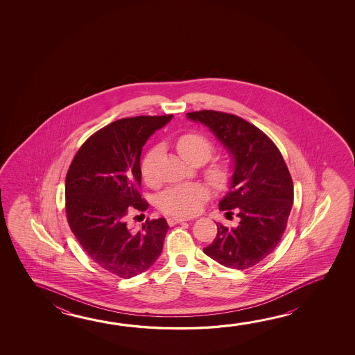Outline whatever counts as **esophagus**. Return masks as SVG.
Returning a JSON list of instances; mask_svg holds the SVG:
<instances>
[{
    "mask_svg": "<svg viewBox=\"0 0 355 355\" xmlns=\"http://www.w3.org/2000/svg\"><path fill=\"white\" fill-rule=\"evenodd\" d=\"M191 218L187 217H169L167 219V222H168L169 225H175V224L182 223V222H186V220H189Z\"/></svg>",
    "mask_w": 355,
    "mask_h": 355,
    "instance_id": "obj_1",
    "label": "esophagus"
}]
</instances>
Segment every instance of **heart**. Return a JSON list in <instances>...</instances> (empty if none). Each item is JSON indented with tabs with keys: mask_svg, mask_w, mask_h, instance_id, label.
I'll return each mask as SVG.
<instances>
[{
	"mask_svg": "<svg viewBox=\"0 0 355 355\" xmlns=\"http://www.w3.org/2000/svg\"><path fill=\"white\" fill-rule=\"evenodd\" d=\"M177 150L180 156L191 163L207 162L214 153V146L211 141L199 133H187L180 136L175 142ZM163 155V147L157 144L152 147L144 156L141 164V173L144 180L150 187L159 183L158 164ZM233 172L225 163H213L205 169V178L217 189H225L230 186ZM209 196V188L202 183H187L167 188L159 196V209L171 216L191 217L198 213L205 199Z\"/></svg>",
	"mask_w": 355,
	"mask_h": 355,
	"instance_id": "b5f03b06",
	"label": "heart"
}]
</instances>
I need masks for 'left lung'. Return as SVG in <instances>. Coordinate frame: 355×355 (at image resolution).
Here are the masks:
<instances>
[{
	"mask_svg": "<svg viewBox=\"0 0 355 355\" xmlns=\"http://www.w3.org/2000/svg\"><path fill=\"white\" fill-rule=\"evenodd\" d=\"M211 130L233 161L230 192L220 211L236 209L239 223H217L214 241L203 252L224 267L247 269L273 252L292 211L293 182L286 162L272 139L247 121L217 111L187 113Z\"/></svg>",
	"mask_w": 355,
	"mask_h": 355,
	"instance_id": "1",
	"label": "left lung"
}]
</instances>
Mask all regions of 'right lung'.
<instances>
[{"label":"right lung","instance_id":"obj_1","mask_svg":"<svg viewBox=\"0 0 355 355\" xmlns=\"http://www.w3.org/2000/svg\"><path fill=\"white\" fill-rule=\"evenodd\" d=\"M172 117L114 121L82 144L66 175L69 228L94 263L125 279L146 272L162 253L169 228L164 218L147 219L138 232L128 228L125 218L148 208L139 193L141 153Z\"/></svg>","mask_w":355,"mask_h":355}]
</instances>
